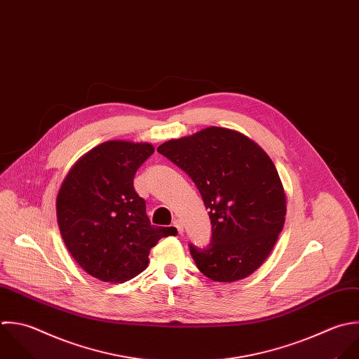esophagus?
I'll return each instance as SVG.
<instances>
[{"mask_svg":"<svg viewBox=\"0 0 359 359\" xmlns=\"http://www.w3.org/2000/svg\"><path fill=\"white\" fill-rule=\"evenodd\" d=\"M173 226L177 229L179 233H183V222L180 219H175L173 221Z\"/></svg>","mask_w":359,"mask_h":359,"instance_id":"esophagus-1","label":"esophagus"}]
</instances>
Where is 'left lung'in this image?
Here are the masks:
<instances>
[{
  "mask_svg": "<svg viewBox=\"0 0 359 359\" xmlns=\"http://www.w3.org/2000/svg\"><path fill=\"white\" fill-rule=\"evenodd\" d=\"M197 186L211 219L207 246L189 245L197 269L212 281L255 273L283 231L287 201L270 156L246 135L208 127L158 147Z\"/></svg>",
  "mask_w": 359,
  "mask_h": 359,
  "instance_id": "1",
  "label": "left lung"
}]
</instances>
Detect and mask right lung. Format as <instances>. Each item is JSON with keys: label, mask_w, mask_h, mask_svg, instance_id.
Returning a JSON list of instances; mask_svg holds the SVG:
<instances>
[{"label": "right lung", "mask_w": 359, "mask_h": 359, "mask_svg": "<svg viewBox=\"0 0 359 359\" xmlns=\"http://www.w3.org/2000/svg\"><path fill=\"white\" fill-rule=\"evenodd\" d=\"M151 144L107 141L82 156L57 197V221L74 260L92 277L124 283L148 266L151 248L175 232L154 226L134 176Z\"/></svg>", "instance_id": "add662e5"}]
</instances>
